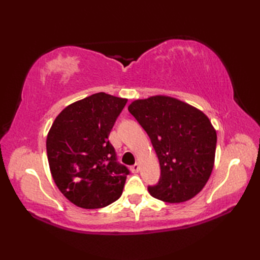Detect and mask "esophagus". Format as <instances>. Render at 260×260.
<instances>
[{
  "instance_id": "1",
  "label": "esophagus",
  "mask_w": 260,
  "mask_h": 260,
  "mask_svg": "<svg viewBox=\"0 0 260 260\" xmlns=\"http://www.w3.org/2000/svg\"><path fill=\"white\" fill-rule=\"evenodd\" d=\"M140 170H141V167H140L139 163H135L133 167H132V171H133V173H137Z\"/></svg>"
}]
</instances>
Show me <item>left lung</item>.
<instances>
[{"instance_id": "obj_1", "label": "left lung", "mask_w": 260, "mask_h": 260, "mask_svg": "<svg viewBox=\"0 0 260 260\" xmlns=\"http://www.w3.org/2000/svg\"><path fill=\"white\" fill-rule=\"evenodd\" d=\"M128 112L150 136L161 168L151 196L169 203L190 200L211 175L217 133L201 110L167 96L137 99Z\"/></svg>"}]
</instances>
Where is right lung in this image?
<instances>
[{
    "instance_id": "obj_1",
    "label": "right lung",
    "mask_w": 260,
    "mask_h": 260,
    "mask_svg": "<svg viewBox=\"0 0 260 260\" xmlns=\"http://www.w3.org/2000/svg\"><path fill=\"white\" fill-rule=\"evenodd\" d=\"M127 99L97 92L66 107L47 137L49 167L58 189L76 206L98 209L121 196L129 170L108 141Z\"/></svg>"
}]
</instances>
